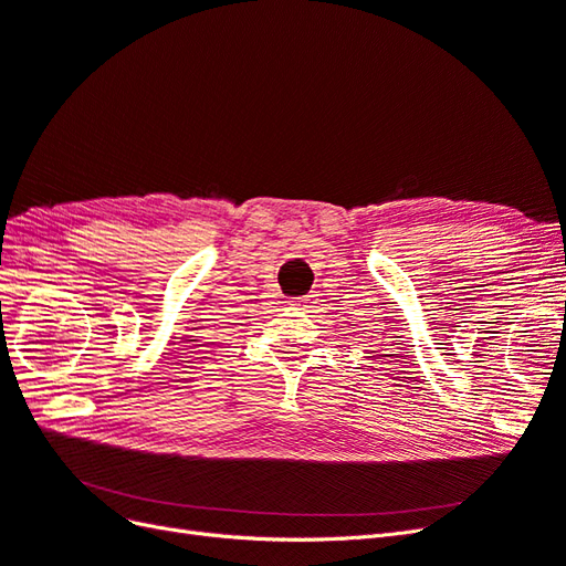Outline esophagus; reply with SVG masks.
<instances>
[{"label": "esophagus", "instance_id": "34e87169", "mask_svg": "<svg viewBox=\"0 0 566 566\" xmlns=\"http://www.w3.org/2000/svg\"><path fill=\"white\" fill-rule=\"evenodd\" d=\"M316 297L318 295H304V297H295L293 300V306H297V310H306V306H312V304H316Z\"/></svg>", "mask_w": 566, "mask_h": 566}]
</instances>
